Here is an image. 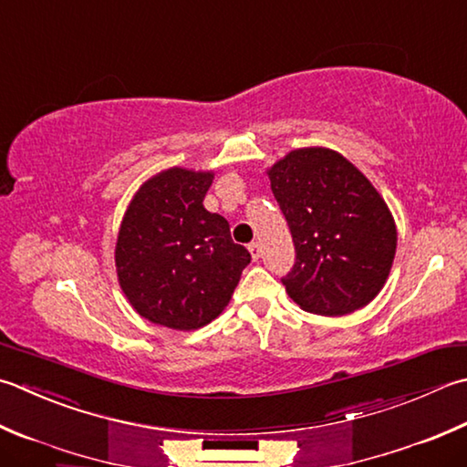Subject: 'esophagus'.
Returning a JSON list of instances; mask_svg holds the SVG:
<instances>
[{"mask_svg":"<svg viewBox=\"0 0 467 467\" xmlns=\"http://www.w3.org/2000/svg\"><path fill=\"white\" fill-rule=\"evenodd\" d=\"M249 251H251L253 261H259L261 259V244L259 243H251L249 244Z\"/></svg>","mask_w":467,"mask_h":467,"instance_id":"1","label":"esophagus"}]
</instances>
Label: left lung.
Segmentation results:
<instances>
[{
	"mask_svg": "<svg viewBox=\"0 0 467 467\" xmlns=\"http://www.w3.org/2000/svg\"><path fill=\"white\" fill-rule=\"evenodd\" d=\"M271 190L296 244L283 285L306 312L344 316L379 296L397 226L364 173L334 150L301 148L273 163Z\"/></svg>",
	"mask_w": 467,
	"mask_h": 467,
	"instance_id": "8db88e82",
	"label": "left lung"
}]
</instances>
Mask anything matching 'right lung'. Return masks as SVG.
Masks as SVG:
<instances>
[{
  "label": "right lung",
  "instance_id": "right-lung-1",
  "mask_svg": "<svg viewBox=\"0 0 467 467\" xmlns=\"http://www.w3.org/2000/svg\"><path fill=\"white\" fill-rule=\"evenodd\" d=\"M213 180V171H160L137 190L119 228V285L137 314L171 330L221 316L251 263L226 218L202 204Z\"/></svg>",
  "mask_w": 467,
  "mask_h": 467
}]
</instances>
